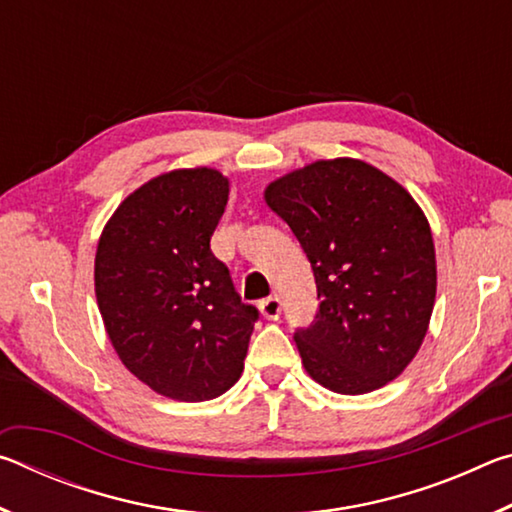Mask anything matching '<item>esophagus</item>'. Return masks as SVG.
I'll return each instance as SVG.
<instances>
[{
  "label": "esophagus",
  "instance_id": "34e87169",
  "mask_svg": "<svg viewBox=\"0 0 512 512\" xmlns=\"http://www.w3.org/2000/svg\"><path fill=\"white\" fill-rule=\"evenodd\" d=\"M259 309H262V316L266 320H277L282 314V300H280V296H271V298L259 302Z\"/></svg>",
  "mask_w": 512,
  "mask_h": 512
}]
</instances>
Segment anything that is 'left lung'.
Returning <instances> with one entry per match:
<instances>
[{
	"mask_svg": "<svg viewBox=\"0 0 512 512\" xmlns=\"http://www.w3.org/2000/svg\"><path fill=\"white\" fill-rule=\"evenodd\" d=\"M264 201L287 221L316 277V318L293 336L309 377L341 395L400 377L436 302V248L420 205L354 158L284 173Z\"/></svg>",
	"mask_w": 512,
	"mask_h": 512,
	"instance_id": "obj_1",
	"label": "left lung"
}]
</instances>
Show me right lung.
Returning a JSON list of instances; mask_svg holds the SVG:
<instances>
[{
	"mask_svg": "<svg viewBox=\"0 0 512 512\" xmlns=\"http://www.w3.org/2000/svg\"><path fill=\"white\" fill-rule=\"evenodd\" d=\"M228 194V178L210 167L151 178L110 216L94 257V293L117 357L178 402L214 400L235 384L259 316L210 250Z\"/></svg>",
	"mask_w": 512,
	"mask_h": 512,
	"instance_id": "obj_1",
	"label": "right lung"
}]
</instances>
